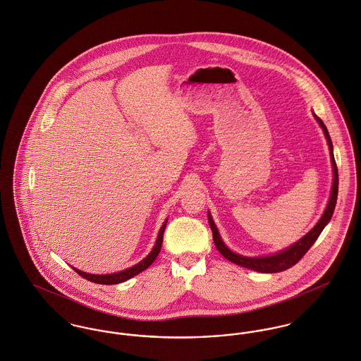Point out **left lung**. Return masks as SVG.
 Returning a JSON list of instances; mask_svg holds the SVG:
<instances>
[{
	"label": "left lung",
	"mask_w": 361,
	"mask_h": 361,
	"mask_svg": "<svg viewBox=\"0 0 361 361\" xmlns=\"http://www.w3.org/2000/svg\"><path fill=\"white\" fill-rule=\"evenodd\" d=\"M314 118L317 120V123L320 124V127L323 128L326 139H327L328 147H329V154H331V163H332V172H334V179H332V189H331V196L328 201L327 208L323 214V216L320 218V221L316 224V226L310 230L306 235H303L299 241H296L295 244H293L291 247L269 255V257H258V258H250V257H243L238 255L233 251H230L229 248L225 245V243L222 241L219 231L215 226V222L212 221L211 214L208 212V222L212 230V237H214V243L218 248V251L226 258L230 262L240 264L243 267L255 270V271H261V273H279L283 270H287L290 267H293L295 263L299 262L302 259V257L309 251V248L314 244V241L319 238L320 233L327 226L334 209H335V204H336V198H338V168L336 163L334 159V152H332V142L329 137V133L327 131V127L324 126V123L322 121V118H319L316 114H313Z\"/></svg>",
	"instance_id": "left-lung-1"
}]
</instances>
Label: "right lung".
Here are the masks:
<instances>
[{
    "label": "right lung",
    "instance_id": "right-lung-1",
    "mask_svg": "<svg viewBox=\"0 0 361 361\" xmlns=\"http://www.w3.org/2000/svg\"><path fill=\"white\" fill-rule=\"evenodd\" d=\"M166 221L165 219L161 229L159 231V235H157V240H156V244L153 247V250L150 251V254L139 263H136L135 266H132L130 269H126L123 271H118V273H111V274H91V273H85V271H81L75 267H73L81 277L87 279L88 281H92V283H97V284H106V286H111V284H118V283H123V281H127L130 280L133 276L139 274L140 271L146 270L152 263L156 261V258L159 257L160 254V250H161V245H163V235H164L165 226H166Z\"/></svg>",
    "mask_w": 361,
    "mask_h": 361
}]
</instances>
